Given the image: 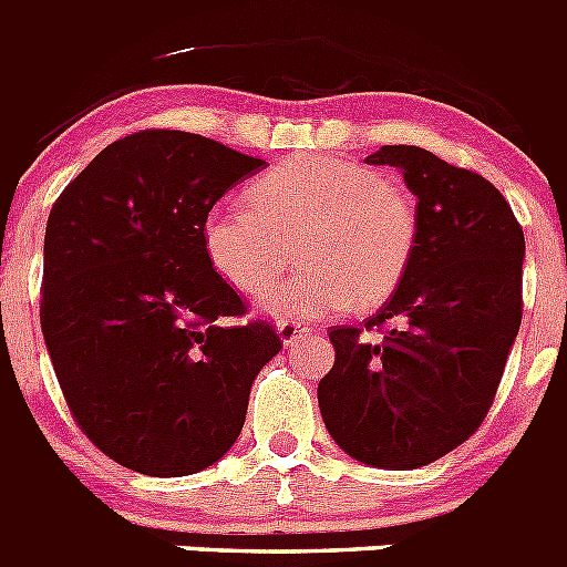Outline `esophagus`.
Returning a JSON list of instances; mask_svg holds the SVG:
<instances>
[{"label": "esophagus", "mask_w": 567, "mask_h": 567, "mask_svg": "<svg viewBox=\"0 0 567 567\" xmlns=\"http://www.w3.org/2000/svg\"><path fill=\"white\" fill-rule=\"evenodd\" d=\"M275 329H278V338L284 346L298 343V340L307 338V332H309L307 327H300V323H295V320H278V323H275Z\"/></svg>", "instance_id": "esophagus-1"}]
</instances>
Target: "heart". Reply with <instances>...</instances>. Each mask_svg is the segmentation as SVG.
I'll return each instance as SVG.
<instances>
[{
  "label": "heart",
  "mask_w": 567,
  "mask_h": 567,
  "mask_svg": "<svg viewBox=\"0 0 567 567\" xmlns=\"http://www.w3.org/2000/svg\"><path fill=\"white\" fill-rule=\"evenodd\" d=\"M209 267L255 295L298 244V269L260 295L275 318H327L349 303L380 307L409 272L417 247L412 193L369 164L298 155L249 187V207H215L202 224Z\"/></svg>",
  "instance_id": "heart-1"
}]
</instances>
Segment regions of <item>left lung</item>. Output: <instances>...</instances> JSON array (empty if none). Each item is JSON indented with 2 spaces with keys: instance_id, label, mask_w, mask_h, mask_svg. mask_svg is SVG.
<instances>
[{
  "instance_id": "1",
  "label": "left lung",
  "mask_w": 567,
  "mask_h": 567,
  "mask_svg": "<svg viewBox=\"0 0 567 567\" xmlns=\"http://www.w3.org/2000/svg\"><path fill=\"white\" fill-rule=\"evenodd\" d=\"M392 164L417 195V247L385 307L332 327V372L318 383L329 434L349 457L409 471L454 452L488 414L523 320L525 235L483 175L412 144Z\"/></svg>"
}]
</instances>
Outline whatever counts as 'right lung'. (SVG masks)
Listing matches in <instances>:
<instances>
[{
    "label": "right lung",
    "mask_w": 567,
    "mask_h": 567,
    "mask_svg": "<svg viewBox=\"0 0 567 567\" xmlns=\"http://www.w3.org/2000/svg\"><path fill=\"white\" fill-rule=\"evenodd\" d=\"M267 167L182 130L124 135L64 187L44 229L42 334L68 409L124 468L184 477L218 463L255 374L284 349L209 267L202 224Z\"/></svg>",
    "instance_id": "1"
}]
</instances>
